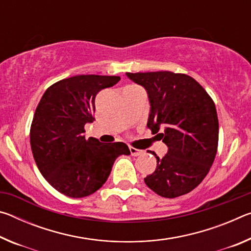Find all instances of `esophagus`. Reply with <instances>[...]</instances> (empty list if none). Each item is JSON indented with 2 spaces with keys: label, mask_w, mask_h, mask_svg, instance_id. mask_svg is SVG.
I'll use <instances>...</instances> for the list:
<instances>
[{
  "label": "esophagus",
  "mask_w": 251,
  "mask_h": 251,
  "mask_svg": "<svg viewBox=\"0 0 251 251\" xmlns=\"http://www.w3.org/2000/svg\"><path fill=\"white\" fill-rule=\"evenodd\" d=\"M129 151H130L131 156H139L143 154L142 150H137V148H135V147H129Z\"/></svg>",
  "instance_id": "1"
}]
</instances>
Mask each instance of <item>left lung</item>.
I'll return each instance as SVG.
<instances>
[{
    "label": "left lung",
    "instance_id": "left-lung-1",
    "mask_svg": "<svg viewBox=\"0 0 251 251\" xmlns=\"http://www.w3.org/2000/svg\"><path fill=\"white\" fill-rule=\"evenodd\" d=\"M126 75L147 91V127L168 147L163 158L152 151L157 167L144 178L145 184L165 198L188 194L203 180L217 154L219 124L214 100L186 74L161 71Z\"/></svg>",
    "mask_w": 251,
    "mask_h": 251
}]
</instances>
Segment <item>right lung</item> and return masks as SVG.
I'll return each mask as SVG.
<instances>
[{
	"instance_id": "add662e5",
	"label": "right lung",
	"mask_w": 251,
	"mask_h": 251,
	"mask_svg": "<svg viewBox=\"0 0 251 251\" xmlns=\"http://www.w3.org/2000/svg\"><path fill=\"white\" fill-rule=\"evenodd\" d=\"M120 76L77 75L50 86L37 105L29 130L33 157L49 184L65 196H90L105 184L118 156L129 155L124 143L103 144L85 138L94 122L99 92Z\"/></svg>"
}]
</instances>
